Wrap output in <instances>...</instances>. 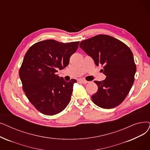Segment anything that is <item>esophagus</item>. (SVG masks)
<instances>
[{
	"label": "esophagus",
	"mask_w": 150,
	"mask_h": 150,
	"mask_svg": "<svg viewBox=\"0 0 150 150\" xmlns=\"http://www.w3.org/2000/svg\"><path fill=\"white\" fill-rule=\"evenodd\" d=\"M79 81L80 82L83 83V84H86V83H89V81H86V80H83V79H80Z\"/></svg>",
	"instance_id": "esophagus-1"
}]
</instances>
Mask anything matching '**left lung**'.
Masks as SVG:
<instances>
[{
    "instance_id": "8db88e82",
    "label": "left lung",
    "mask_w": 150,
    "mask_h": 150,
    "mask_svg": "<svg viewBox=\"0 0 150 150\" xmlns=\"http://www.w3.org/2000/svg\"><path fill=\"white\" fill-rule=\"evenodd\" d=\"M80 47L93 58L97 66L102 65L103 81H94L98 86L91 97L99 107L113 108L122 102L134 81L136 65L131 50L113 37L98 35L81 41Z\"/></svg>"
}]
</instances>
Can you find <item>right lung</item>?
<instances>
[{"instance_id":"1","label":"right lung","mask_w":150,"mask_h":150,"mask_svg":"<svg viewBox=\"0 0 150 150\" xmlns=\"http://www.w3.org/2000/svg\"><path fill=\"white\" fill-rule=\"evenodd\" d=\"M80 42L68 43L54 40L38 42L25 53L19 69L23 89L30 102L43 114L54 115L68 105L76 80L65 81L56 75L66 68Z\"/></svg>"}]
</instances>
